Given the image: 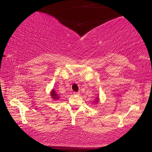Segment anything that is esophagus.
Returning <instances> with one entry per match:
<instances>
[{
    "label": "esophagus",
    "instance_id": "esophagus-1",
    "mask_svg": "<svg viewBox=\"0 0 152 152\" xmlns=\"http://www.w3.org/2000/svg\"><path fill=\"white\" fill-rule=\"evenodd\" d=\"M74 94L75 95H79L80 93V92H74Z\"/></svg>",
    "mask_w": 152,
    "mask_h": 152
}]
</instances>
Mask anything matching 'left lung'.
Segmentation results:
<instances>
[{
    "label": "left lung",
    "instance_id": "left-lung-1",
    "mask_svg": "<svg viewBox=\"0 0 152 152\" xmlns=\"http://www.w3.org/2000/svg\"><path fill=\"white\" fill-rule=\"evenodd\" d=\"M96 102H98V98H96Z\"/></svg>",
    "mask_w": 152,
    "mask_h": 152
}]
</instances>
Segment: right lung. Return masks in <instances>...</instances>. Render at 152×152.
<instances>
[{"label": "right lung", "instance_id": "obj_1", "mask_svg": "<svg viewBox=\"0 0 152 152\" xmlns=\"http://www.w3.org/2000/svg\"><path fill=\"white\" fill-rule=\"evenodd\" d=\"M51 96H52V98L53 99H58V94H56V92L54 91V90H53L52 91V92H51Z\"/></svg>", "mask_w": 152, "mask_h": 152}]
</instances>
